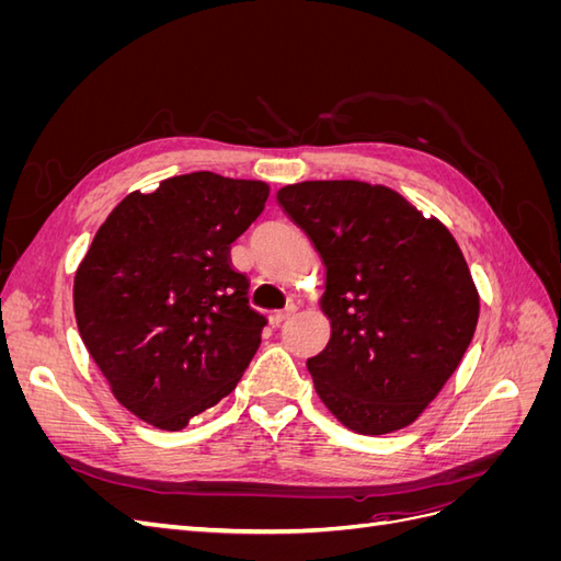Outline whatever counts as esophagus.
Returning <instances> with one entry per match:
<instances>
[{
  "label": "esophagus",
  "instance_id": "34e87169",
  "mask_svg": "<svg viewBox=\"0 0 561 561\" xmlns=\"http://www.w3.org/2000/svg\"><path fill=\"white\" fill-rule=\"evenodd\" d=\"M293 313H295V307L290 304V307H285V309H278V311L271 313V322H274V325H280V322H285Z\"/></svg>",
  "mask_w": 561,
  "mask_h": 561
}]
</instances>
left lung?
I'll return each mask as SVG.
<instances>
[{
	"label": "left lung",
	"mask_w": 561,
	"mask_h": 561,
	"mask_svg": "<svg viewBox=\"0 0 561 561\" xmlns=\"http://www.w3.org/2000/svg\"><path fill=\"white\" fill-rule=\"evenodd\" d=\"M278 206L328 268V346L307 360L316 393L346 428L410 426L461 363L480 295L449 229L398 192L358 180L287 184Z\"/></svg>",
	"instance_id": "obj_1"
}]
</instances>
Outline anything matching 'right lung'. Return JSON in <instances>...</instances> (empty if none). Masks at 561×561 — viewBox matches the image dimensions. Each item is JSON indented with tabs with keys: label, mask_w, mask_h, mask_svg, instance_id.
Masks as SVG:
<instances>
[{
	"label": "right lung",
	"mask_w": 561,
	"mask_h": 561,
	"mask_svg": "<svg viewBox=\"0 0 561 561\" xmlns=\"http://www.w3.org/2000/svg\"><path fill=\"white\" fill-rule=\"evenodd\" d=\"M268 184L208 171L128 194L75 276L91 358L128 412L163 431L227 398L262 342L231 243L264 210Z\"/></svg>",
	"instance_id": "1"
}]
</instances>
